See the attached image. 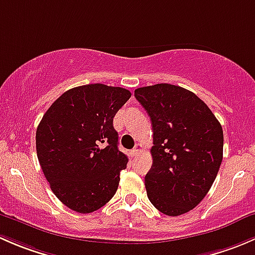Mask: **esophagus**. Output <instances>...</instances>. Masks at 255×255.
Listing matches in <instances>:
<instances>
[{
	"mask_svg": "<svg viewBox=\"0 0 255 255\" xmlns=\"http://www.w3.org/2000/svg\"><path fill=\"white\" fill-rule=\"evenodd\" d=\"M140 150H142V145H140V144H137V145H135L134 148L130 150V155H132V156L138 155V154L140 153Z\"/></svg>",
	"mask_w": 255,
	"mask_h": 255,
	"instance_id": "1",
	"label": "esophagus"
}]
</instances>
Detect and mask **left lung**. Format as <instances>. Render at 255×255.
<instances>
[{
  "label": "left lung",
  "instance_id": "obj_1",
  "mask_svg": "<svg viewBox=\"0 0 255 255\" xmlns=\"http://www.w3.org/2000/svg\"><path fill=\"white\" fill-rule=\"evenodd\" d=\"M135 99L153 129V165L145 189L153 206L168 216L195 208L206 196L223 158V130L194 92L170 84L139 87Z\"/></svg>",
  "mask_w": 255,
  "mask_h": 255
}]
</instances>
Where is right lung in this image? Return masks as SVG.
Returning <instances> with one entry per match:
<instances>
[{"mask_svg":"<svg viewBox=\"0 0 255 255\" xmlns=\"http://www.w3.org/2000/svg\"><path fill=\"white\" fill-rule=\"evenodd\" d=\"M129 97L122 87L84 85L64 92L43 116L38 160L51 191L73 211L94 212L117 191L128 158L118 150L113 117Z\"/></svg>","mask_w":255,"mask_h":255,"instance_id":"add662e5","label":"right lung"}]
</instances>
